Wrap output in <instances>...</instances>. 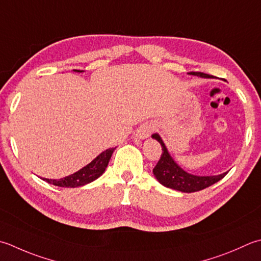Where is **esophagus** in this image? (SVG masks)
Returning a JSON list of instances; mask_svg holds the SVG:
<instances>
[{"label": "esophagus", "mask_w": 261, "mask_h": 261, "mask_svg": "<svg viewBox=\"0 0 261 261\" xmlns=\"http://www.w3.org/2000/svg\"><path fill=\"white\" fill-rule=\"evenodd\" d=\"M154 130H155L154 124H145L140 127L139 131H138V136H139V138H141V139H145V138L149 137Z\"/></svg>", "instance_id": "34e87169"}]
</instances>
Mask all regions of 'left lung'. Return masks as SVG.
<instances>
[{"instance_id": "8db88e82", "label": "left lung", "mask_w": 261, "mask_h": 261, "mask_svg": "<svg viewBox=\"0 0 261 261\" xmlns=\"http://www.w3.org/2000/svg\"><path fill=\"white\" fill-rule=\"evenodd\" d=\"M189 74L198 75L201 76V78H213V75H209L203 72H189ZM152 138L160 142L163 150L160 161L157 162V164L154 167L152 172H154V175L156 176L158 182L162 183V185L166 188H171L174 189V190L187 193L197 192L215 185L216 182L222 180V178L227 174V172L214 176H197L189 174V173L183 171L182 168L173 161V158L168 154V151L166 149L164 142L161 139V137L155 134L152 135Z\"/></svg>"}]
</instances>
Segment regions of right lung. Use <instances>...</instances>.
<instances>
[{
  "label": "right lung",
  "instance_id": "1",
  "mask_svg": "<svg viewBox=\"0 0 261 261\" xmlns=\"http://www.w3.org/2000/svg\"><path fill=\"white\" fill-rule=\"evenodd\" d=\"M75 71L81 72L80 70H75ZM114 149L115 148L106 149L105 151L101 152L100 155L97 156L93 162L89 163L88 165L69 176L60 178V180H50V178H43V180L49 183V185L62 187V188H76V187L88 185V183L95 181L97 177H99L101 174H103Z\"/></svg>",
  "mask_w": 261,
  "mask_h": 261
}]
</instances>
